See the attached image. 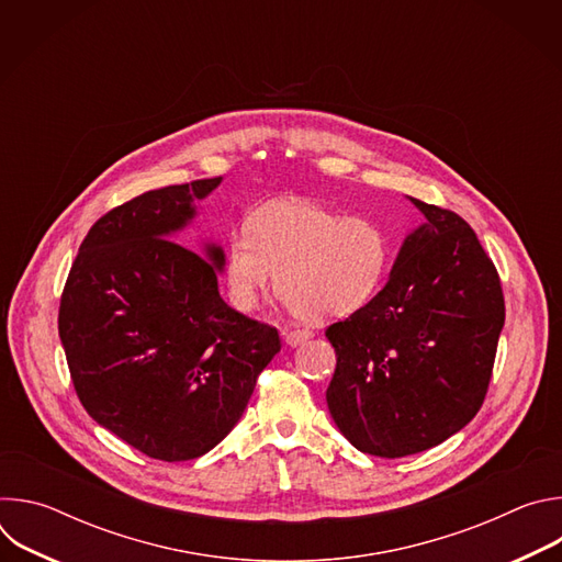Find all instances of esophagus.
<instances>
[{"label": "esophagus", "instance_id": "34e87169", "mask_svg": "<svg viewBox=\"0 0 562 562\" xmlns=\"http://www.w3.org/2000/svg\"><path fill=\"white\" fill-rule=\"evenodd\" d=\"M311 338V331L308 329H286L284 331V342L291 345V347H297L302 342H306Z\"/></svg>", "mask_w": 562, "mask_h": 562}]
</instances>
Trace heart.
<instances>
[{
	"label": "heart",
	"mask_w": 562,
	"mask_h": 562,
	"mask_svg": "<svg viewBox=\"0 0 562 562\" xmlns=\"http://www.w3.org/2000/svg\"><path fill=\"white\" fill-rule=\"evenodd\" d=\"M391 267V237L369 217L311 200L260 206L231 233L224 278L231 300L251 308L271 284L302 317L334 319L369 304Z\"/></svg>",
	"instance_id": "obj_1"
}]
</instances>
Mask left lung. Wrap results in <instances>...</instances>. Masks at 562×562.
<instances>
[{"instance_id":"8db88e82","label":"left lung","mask_w":562,"mask_h":562,"mask_svg":"<svg viewBox=\"0 0 562 562\" xmlns=\"http://www.w3.org/2000/svg\"><path fill=\"white\" fill-rule=\"evenodd\" d=\"M412 202L427 222L405 239L386 286L325 331L336 349L331 418L380 458L431 449L480 412L505 325L498 271L471 226Z\"/></svg>"}]
</instances>
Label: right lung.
I'll list each match as a JSON object with an SVG mask.
<instances>
[{
  "mask_svg": "<svg viewBox=\"0 0 562 562\" xmlns=\"http://www.w3.org/2000/svg\"><path fill=\"white\" fill-rule=\"evenodd\" d=\"M222 178L146 191L85 237L59 300V338L89 416L148 458L211 451L280 351L276 327L231 308L213 262L169 239Z\"/></svg>",
  "mask_w": 562,
  "mask_h": 562,
  "instance_id": "right-lung-1",
  "label": "right lung"
}]
</instances>
